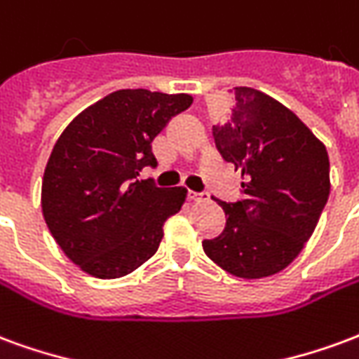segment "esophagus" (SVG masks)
<instances>
[{
  "instance_id": "obj_1",
  "label": "esophagus",
  "mask_w": 359,
  "mask_h": 359,
  "mask_svg": "<svg viewBox=\"0 0 359 359\" xmlns=\"http://www.w3.org/2000/svg\"><path fill=\"white\" fill-rule=\"evenodd\" d=\"M187 198L193 201V203H201V201H206V195L205 193H197V191H189V193H187Z\"/></svg>"
}]
</instances>
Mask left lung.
I'll list each match as a JSON object with an SVG mask.
<instances>
[{"label":"left lung","mask_w":359,"mask_h":359,"mask_svg":"<svg viewBox=\"0 0 359 359\" xmlns=\"http://www.w3.org/2000/svg\"><path fill=\"white\" fill-rule=\"evenodd\" d=\"M231 95V112L212 135L222 158L247 177L245 197L218 201L226 227L203 248L227 273L262 279L287 268L312 237L331 191L329 154L273 97L252 88H233Z\"/></svg>","instance_id":"1"}]
</instances>
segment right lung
<instances>
[{
  "label": "right lung",
  "instance_id": "right-lung-1",
  "mask_svg": "<svg viewBox=\"0 0 359 359\" xmlns=\"http://www.w3.org/2000/svg\"><path fill=\"white\" fill-rule=\"evenodd\" d=\"M193 97L120 90L88 107L55 143L41 182V212L62 252L97 279L132 273L156 252L164 222L187 189L137 180L154 168L151 143Z\"/></svg>",
  "mask_w": 359,
  "mask_h": 359
}]
</instances>
